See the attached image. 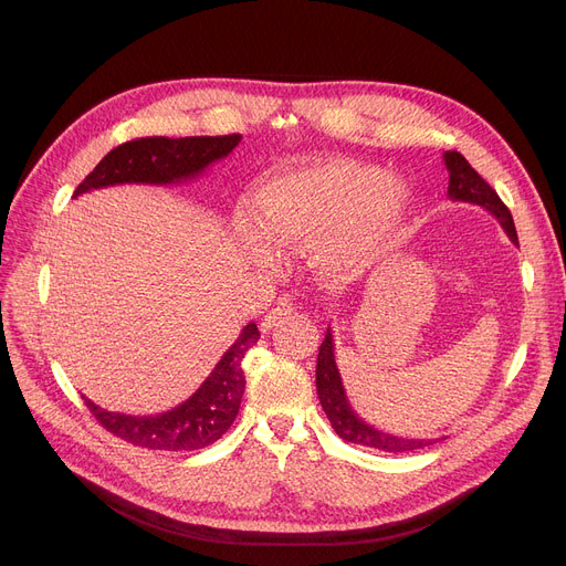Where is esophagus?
Masks as SVG:
<instances>
[{"label": "esophagus", "mask_w": 566, "mask_h": 566, "mask_svg": "<svg viewBox=\"0 0 566 566\" xmlns=\"http://www.w3.org/2000/svg\"><path fill=\"white\" fill-rule=\"evenodd\" d=\"M293 312H295V307H293V303H291V301H286V298H284V301H280L275 310H271V312H268V314L261 318V333L273 331L275 325H277L282 318L291 316Z\"/></svg>", "instance_id": "1"}]
</instances>
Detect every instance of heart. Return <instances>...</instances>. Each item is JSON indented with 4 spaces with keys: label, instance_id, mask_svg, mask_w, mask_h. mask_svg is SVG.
I'll list each match as a JSON object with an SVG mask.
<instances>
[{
    "label": "heart",
    "instance_id": "b5f03b06",
    "mask_svg": "<svg viewBox=\"0 0 566 566\" xmlns=\"http://www.w3.org/2000/svg\"><path fill=\"white\" fill-rule=\"evenodd\" d=\"M410 211V192L376 165L328 160L265 181L233 213L238 248L254 263H273L284 248L314 252L323 275L346 280L385 248Z\"/></svg>",
    "mask_w": 566,
    "mask_h": 566
}]
</instances>
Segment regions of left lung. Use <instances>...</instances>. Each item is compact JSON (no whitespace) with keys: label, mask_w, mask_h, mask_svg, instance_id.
<instances>
[{"label":"left lung","mask_w":566,"mask_h":566,"mask_svg":"<svg viewBox=\"0 0 566 566\" xmlns=\"http://www.w3.org/2000/svg\"><path fill=\"white\" fill-rule=\"evenodd\" d=\"M444 167L450 171V186L448 195L454 201H468V203H478L500 222L504 233L510 235V241L518 245V235L514 227V218L510 213V208L502 203L497 192L484 181V178L470 167V163L459 154V151H444L442 154ZM316 392L318 401L328 415V420L337 436L346 442L355 444H365V448L382 450V452H415L422 450L427 444H433L436 440H415V438H401L374 429L365 420H360V415L355 412L348 403L344 382L335 363V342L333 333L328 328L325 333L323 344L318 346V358H316Z\"/></svg>","instance_id":"left-lung-1"}]
</instances>
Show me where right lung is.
Here are the masks:
<instances>
[{
    "label": "right lung",
    "instance_id": "obj_1",
    "mask_svg": "<svg viewBox=\"0 0 566 566\" xmlns=\"http://www.w3.org/2000/svg\"><path fill=\"white\" fill-rule=\"evenodd\" d=\"M238 142H241V135L178 139L142 137L126 142L112 148L77 186L73 197L124 184L171 186L192 181L208 165L227 158ZM256 342V323H248L211 376L201 382V388L171 410L158 415H124L105 410L92 399H84V403L109 433L137 444V448L167 452L208 448L220 440L235 420L245 392L243 358Z\"/></svg>",
    "mask_w": 566,
    "mask_h": 566
}]
</instances>
